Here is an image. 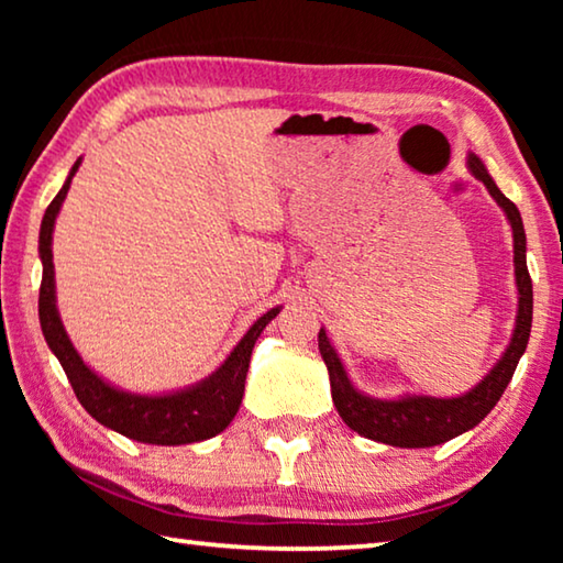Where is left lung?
<instances>
[{"label": "left lung", "mask_w": 563, "mask_h": 563, "mask_svg": "<svg viewBox=\"0 0 563 563\" xmlns=\"http://www.w3.org/2000/svg\"><path fill=\"white\" fill-rule=\"evenodd\" d=\"M466 166H470L474 178H479L482 184L489 188L492 198L504 208V213H507L514 231V275H517V290H519V312H517L514 338L509 342L507 352L501 355V360L492 367V373L462 397L442 399V397L412 395L402 399H373L352 387L335 347L330 345L325 330H320L318 347L330 373L332 402H335L342 422H345L350 430H355L357 434L367 437V440L415 450V446L442 444L456 434L472 430V427L479 424L482 419L492 412V407L499 402V397L504 395V389H507L514 369L519 365V357L523 355V350H527L529 332H531L533 292H531V275L527 268V235H523L519 208L497 188V184L492 180L489 170L484 168L479 156L470 154Z\"/></svg>", "instance_id": "obj_1"}]
</instances>
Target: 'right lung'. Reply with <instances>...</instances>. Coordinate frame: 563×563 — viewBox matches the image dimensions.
Wrapping results in <instances>:
<instances>
[{
    "mask_svg": "<svg viewBox=\"0 0 563 563\" xmlns=\"http://www.w3.org/2000/svg\"><path fill=\"white\" fill-rule=\"evenodd\" d=\"M81 161L71 166V174L66 178L59 194L46 208L40 231V255H42V288H40V322L46 345L52 347L56 360L62 362L66 377L74 387V395L81 407L101 422L111 427L129 440L144 444H190L211 440L218 432H223L241 407L247 365H251L253 345L261 338L263 328L278 316L280 308H273L263 318L253 322V328L245 332L243 340L233 347L231 355L216 369L211 377L196 387L180 389L174 395H131L111 387L109 383L91 373L84 365L79 352L74 350L69 335L56 312L54 295V263H52V233L54 221L59 216V208L66 198V190L71 186V178L79 170Z\"/></svg>",
    "mask_w": 563,
    "mask_h": 563,
    "instance_id": "add662e5",
    "label": "right lung"
}]
</instances>
